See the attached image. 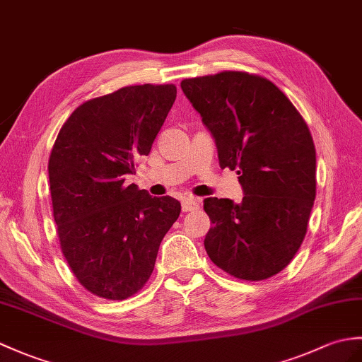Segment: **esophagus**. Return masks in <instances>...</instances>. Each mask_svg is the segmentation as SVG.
<instances>
[{
	"label": "esophagus",
	"instance_id": "obj_1",
	"mask_svg": "<svg viewBox=\"0 0 362 362\" xmlns=\"http://www.w3.org/2000/svg\"><path fill=\"white\" fill-rule=\"evenodd\" d=\"M200 202L199 199L194 197H188L182 202V209L183 211H194V209H199Z\"/></svg>",
	"mask_w": 362,
	"mask_h": 362
}]
</instances>
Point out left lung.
Instances as JSON below:
<instances>
[{
  "label": "left lung",
  "mask_w": 362,
  "mask_h": 362,
  "mask_svg": "<svg viewBox=\"0 0 362 362\" xmlns=\"http://www.w3.org/2000/svg\"><path fill=\"white\" fill-rule=\"evenodd\" d=\"M217 146L221 168L238 170L243 199L208 197L205 250L228 274L268 279L305 238L316 196V149L307 123L270 80L226 71L180 83Z\"/></svg>",
  "instance_id": "left-lung-1"
}]
</instances>
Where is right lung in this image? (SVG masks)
<instances>
[{
    "mask_svg": "<svg viewBox=\"0 0 362 362\" xmlns=\"http://www.w3.org/2000/svg\"><path fill=\"white\" fill-rule=\"evenodd\" d=\"M175 95L174 85L126 86L78 106L58 132L47 166L54 219L72 273L95 296L137 293L180 214L174 197L124 185Z\"/></svg>",
    "mask_w": 362,
    "mask_h": 362,
    "instance_id": "add662e5",
    "label": "right lung"
}]
</instances>
